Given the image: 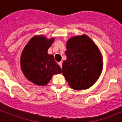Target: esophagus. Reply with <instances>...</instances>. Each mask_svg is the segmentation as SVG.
Masks as SVG:
<instances>
[{"instance_id":"obj_1","label":"esophagus","mask_w":122,"mask_h":122,"mask_svg":"<svg viewBox=\"0 0 122 122\" xmlns=\"http://www.w3.org/2000/svg\"><path fill=\"white\" fill-rule=\"evenodd\" d=\"M58 64H59V65L60 66V67L62 68V65H63V63H62V62H59Z\"/></svg>"}]
</instances>
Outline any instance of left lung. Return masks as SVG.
<instances>
[{
  "mask_svg": "<svg viewBox=\"0 0 122 122\" xmlns=\"http://www.w3.org/2000/svg\"><path fill=\"white\" fill-rule=\"evenodd\" d=\"M65 54L62 73L70 86L77 90L92 86L99 77L103 65L96 45L86 35L73 37L68 41Z\"/></svg>",
  "mask_w": 122,
  "mask_h": 122,
  "instance_id": "left-lung-1",
  "label": "left lung"
}]
</instances>
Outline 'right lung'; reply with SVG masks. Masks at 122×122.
Segmentation results:
<instances>
[{"mask_svg": "<svg viewBox=\"0 0 122 122\" xmlns=\"http://www.w3.org/2000/svg\"><path fill=\"white\" fill-rule=\"evenodd\" d=\"M54 40L36 36L30 39L22 52L20 58L22 71L28 80L36 84L46 85L53 75L62 72L54 56L47 54Z\"/></svg>", "mask_w": 122, "mask_h": 122, "instance_id": "add662e5", "label": "right lung"}]
</instances>
